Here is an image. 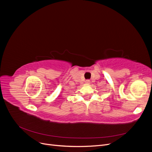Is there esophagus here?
I'll return each mask as SVG.
<instances>
[{"mask_svg": "<svg viewBox=\"0 0 152 152\" xmlns=\"http://www.w3.org/2000/svg\"><path fill=\"white\" fill-rule=\"evenodd\" d=\"M86 84H89L90 83V80H86Z\"/></svg>", "mask_w": 152, "mask_h": 152, "instance_id": "1", "label": "esophagus"}]
</instances>
